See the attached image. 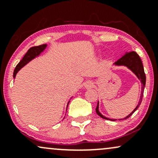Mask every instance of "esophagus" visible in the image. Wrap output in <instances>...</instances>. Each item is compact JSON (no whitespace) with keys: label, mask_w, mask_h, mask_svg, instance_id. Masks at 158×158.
<instances>
[{"label":"esophagus","mask_w":158,"mask_h":158,"mask_svg":"<svg viewBox=\"0 0 158 158\" xmlns=\"http://www.w3.org/2000/svg\"><path fill=\"white\" fill-rule=\"evenodd\" d=\"M88 86H89V87H91V86H92V85H91V84H89V85H88Z\"/></svg>","instance_id":"esophagus-1"}]
</instances>
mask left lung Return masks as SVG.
I'll list each match as a JSON object with an SVG mask.
<instances>
[{
    "mask_svg": "<svg viewBox=\"0 0 158 158\" xmlns=\"http://www.w3.org/2000/svg\"><path fill=\"white\" fill-rule=\"evenodd\" d=\"M116 66H127L131 70L133 73H135V75L138 77V78L140 80V82L142 83V92H141V95H140V101H139L138 106H136L134 110L132 111V112L131 114H129V115L126 117V118H123V119H119V120H123V119H127L130 117L131 114L134 113L137 109H138V107L140 106V103H141L142 99H143V91H144V88H145V85H146V75L145 72H144V69H143V63L140 57H139V55L137 54L135 52H127L126 53L125 55H123V57H121L119 60H118L114 64ZM98 104L99 103H98L97 107H96L95 110H96V113L99 115L101 118H103V119L106 120H112V119H109V118H107L104 117L103 115H102L101 114V112H99L98 110Z\"/></svg>",
    "mask_w": 158,
    "mask_h": 158,
    "instance_id": "1",
    "label": "left lung"
}]
</instances>
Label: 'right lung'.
<instances>
[{"label": "right lung", "mask_w": 158, "mask_h": 158, "mask_svg": "<svg viewBox=\"0 0 158 158\" xmlns=\"http://www.w3.org/2000/svg\"><path fill=\"white\" fill-rule=\"evenodd\" d=\"M46 46H47L46 44H43V45H40L38 46H33V47H31L30 49L28 50L27 52L25 54V55H24V57H23V59L20 61L19 64L17 65L15 69L14 73H13V77H14V78L15 77L18 72L19 71L23 66H25L27 63H29V61L32 60V59H34L35 57L38 56V55L46 49Z\"/></svg>", "instance_id": "1"}]
</instances>
